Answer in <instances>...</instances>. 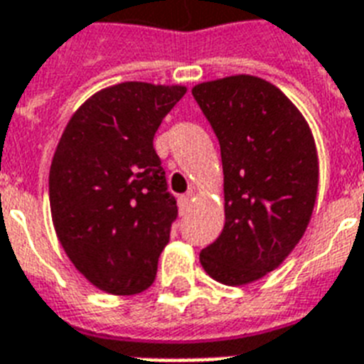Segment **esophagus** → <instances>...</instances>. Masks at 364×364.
Masks as SVG:
<instances>
[{"instance_id": "obj_1", "label": "esophagus", "mask_w": 364, "mask_h": 364, "mask_svg": "<svg viewBox=\"0 0 364 364\" xmlns=\"http://www.w3.org/2000/svg\"><path fill=\"white\" fill-rule=\"evenodd\" d=\"M191 198H192V192H188V194H185V196H179V200H177L179 211L181 213L188 211V208H191Z\"/></svg>"}]
</instances>
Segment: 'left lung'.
Returning a JSON list of instances; mask_svg holds the SVG:
<instances>
[{"label":"left lung","mask_w":364,"mask_h":364,"mask_svg":"<svg viewBox=\"0 0 364 364\" xmlns=\"http://www.w3.org/2000/svg\"><path fill=\"white\" fill-rule=\"evenodd\" d=\"M192 95L220 144L226 223L200 264L217 282L249 284L279 267L303 237L318 194V153L295 105L277 85L237 75Z\"/></svg>","instance_id":"obj_1"}]
</instances>
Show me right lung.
I'll use <instances>...</instances> for the list:
<instances>
[{"label":"right lung","mask_w":364,"mask_h":364,"mask_svg":"<svg viewBox=\"0 0 364 364\" xmlns=\"http://www.w3.org/2000/svg\"><path fill=\"white\" fill-rule=\"evenodd\" d=\"M185 85L123 82L97 91L65 127L50 166V211L80 273L112 295L153 284L177 217L153 138Z\"/></svg>","instance_id":"obj_1"}]
</instances>
